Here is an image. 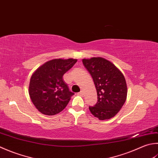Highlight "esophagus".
<instances>
[{"mask_svg":"<svg viewBox=\"0 0 158 158\" xmlns=\"http://www.w3.org/2000/svg\"><path fill=\"white\" fill-rule=\"evenodd\" d=\"M78 94H79V95H81V96H82L83 94V91H81V92H79V93H78Z\"/></svg>","mask_w":158,"mask_h":158,"instance_id":"obj_1","label":"esophagus"}]
</instances>
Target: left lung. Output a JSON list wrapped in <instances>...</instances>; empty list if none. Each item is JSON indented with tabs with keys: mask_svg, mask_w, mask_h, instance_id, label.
<instances>
[{
	"mask_svg": "<svg viewBox=\"0 0 158 158\" xmlns=\"http://www.w3.org/2000/svg\"><path fill=\"white\" fill-rule=\"evenodd\" d=\"M83 66L90 74L97 92V103L89 107L99 120L115 116L125 103L127 87L124 75L111 61L103 57L83 59Z\"/></svg>",
	"mask_w": 158,
	"mask_h": 158,
	"instance_id": "left-lung-1",
	"label": "left lung"
}]
</instances>
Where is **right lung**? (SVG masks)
I'll return each instance as SVG.
<instances>
[{"label":"right lung","mask_w":158,"mask_h":158,"mask_svg":"<svg viewBox=\"0 0 158 158\" xmlns=\"http://www.w3.org/2000/svg\"><path fill=\"white\" fill-rule=\"evenodd\" d=\"M77 61L76 59H54L40 66L31 77L29 94L40 112L52 116L61 112L74 94L63 75Z\"/></svg>","instance_id":"1"}]
</instances>
